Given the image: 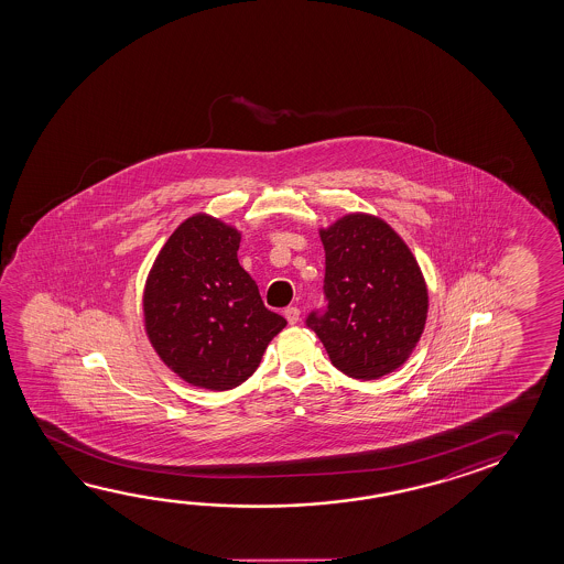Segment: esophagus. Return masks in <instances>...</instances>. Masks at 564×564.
Wrapping results in <instances>:
<instances>
[{
	"label": "esophagus",
	"mask_w": 564,
	"mask_h": 564,
	"mask_svg": "<svg viewBox=\"0 0 564 564\" xmlns=\"http://www.w3.org/2000/svg\"><path fill=\"white\" fill-rule=\"evenodd\" d=\"M284 315H286L288 324L294 325L300 322V310L296 306H290L284 310Z\"/></svg>",
	"instance_id": "1"
}]
</instances>
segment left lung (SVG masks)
<instances>
[{
	"label": "left lung",
	"mask_w": 564,
	"mask_h": 564,
	"mask_svg": "<svg viewBox=\"0 0 564 564\" xmlns=\"http://www.w3.org/2000/svg\"><path fill=\"white\" fill-rule=\"evenodd\" d=\"M325 310L307 315L332 364L354 379L399 369L419 344L429 290L411 249L372 215L351 213L319 230Z\"/></svg>",
	"instance_id": "left-lung-1"
}]
</instances>
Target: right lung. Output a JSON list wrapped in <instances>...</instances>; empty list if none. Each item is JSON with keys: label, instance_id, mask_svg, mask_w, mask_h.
<instances>
[{"label": "right lung", "instance_id": "right-lung-1", "mask_svg": "<svg viewBox=\"0 0 564 564\" xmlns=\"http://www.w3.org/2000/svg\"><path fill=\"white\" fill-rule=\"evenodd\" d=\"M240 232L209 215L175 229L143 290V322L155 354L193 387L229 391L257 371L286 325L240 267Z\"/></svg>", "mask_w": 564, "mask_h": 564}]
</instances>
